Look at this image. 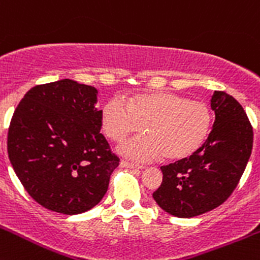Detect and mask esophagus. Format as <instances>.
<instances>
[{
	"label": "esophagus",
	"mask_w": 260,
	"mask_h": 260,
	"mask_svg": "<svg viewBox=\"0 0 260 260\" xmlns=\"http://www.w3.org/2000/svg\"><path fill=\"white\" fill-rule=\"evenodd\" d=\"M120 167H123V168H129V169H144L145 167L144 166H140V164H135V163H129V161H122L120 163Z\"/></svg>",
	"instance_id": "34e87169"
}]
</instances>
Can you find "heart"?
Segmentation results:
<instances>
[{"label": "heart", "mask_w": 260, "mask_h": 260, "mask_svg": "<svg viewBox=\"0 0 260 260\" xmlns=\"http://www.w3.org/2000/svg\"><path fill=\"white\" fill-rule=\"evenodd\" d=\"M144 127H142V125ZM104 133L115 142L144 132L146 136L120 147L125 156L138 160H168L191 156L207 141L212 128V113L203 101L188 100L172 92H149L106 101L101 110Z\"/></svg>", "instance_id": "1"}]
</instances>
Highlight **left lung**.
I'll use <instances>...</instances> for the list:
<instances>
[{
    "label": "left lung",
    "instance_id": "8db88e82",
    "mask_svg": "<svg viewBox=\"0 0 260 260\" xmlns=\"http://www.w3.org/2000/svg\"><path fill=\"white\" fill-rule=\"evenodd\" d=\"M215 120L203 146L190 157L161 167L163 182L152 198L164 212L192 218L231 196L253 149V127L242 106L223 91L210 100Z\"/></svg>",
    "mask_w": 260,
    "mask_h": 260
}]
</instances>
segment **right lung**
Here are the masks:
<instances>
[{
	"label": "right lung",
	"mask_w": 260,
	"mask_h": 260,
	"mask_svg": "<svg viewBox=\"0 0 260 260\" xmlns=\"http://www.w3.org/2000/svg\"><path fill=\"white\" fill-rule=\"evenodd\" d=\"M97 89L72 79L29 89L10 123L7 152L40 205L79 214L100 203L119 157L100 133Z\"/></svg>",
	"instance_id": "obj_1"
}]
</instances>
